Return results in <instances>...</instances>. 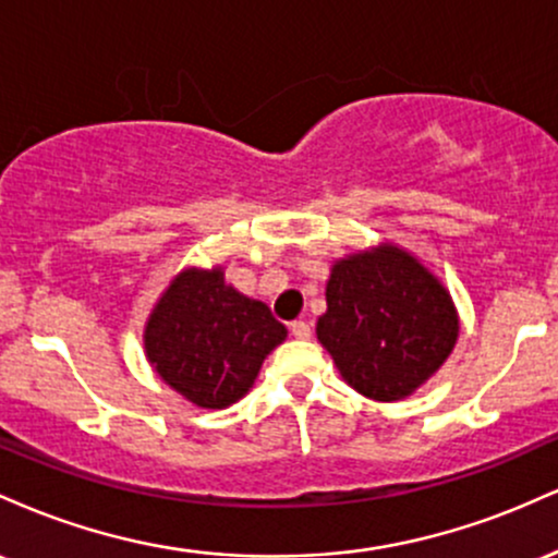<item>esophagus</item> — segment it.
<instances>
[{
	"label": "esophagus",
	"instance_id": "1",
	"mask_svg": "<svg viewBox=\"0 0 558 558\" xmlns=\"http://www.w3.org/2000/svg\"><path fill=\"white\" fill-rule=\"evenodd\" d=\"M291 336L299 338V341H306V338L312 336L310 323H306V319H293V323H291Z\"/></svg>",
	"mask_w": 558,
	"mask_h": 558
}]
</instances>
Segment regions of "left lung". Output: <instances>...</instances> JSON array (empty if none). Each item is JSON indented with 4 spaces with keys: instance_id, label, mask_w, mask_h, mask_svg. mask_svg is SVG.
<instances>
[{
    "instance_id": "1",
    "label": "left lung",
    "mask_w": 558,
    "mask_h": 558,
    "mask_svg": "<svg viewBox=\"0 0 558 558\" xmlns=\"http://www.w3.org/2000/svg\"><path fill=\"white\" fill-rule=\"evenodd\" d=\"M325 296L319 343L367 399H407L457 343L459 319L446 288L396 246L338 262Z\"/></svg>"
}]
</instances>
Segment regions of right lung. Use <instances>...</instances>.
I'll list each match as a JSON object with an SVG mask.
<instances>
[{"instance_id":"1","label":"right lung","mask_w":558,"mask_h":558,"mask_svg":"<svg viewBox=\"0 0 558 558\" xmlns=\"http://www.w3.org/2000/svg\"><path fill=\"white\" fill-rule=\"evenodd\" d=\"M286 325L262 301L226 286L220 270H185L146 325V356L168 386L204 409H226L252 388Z\"/></svg>"}]
</instances>
